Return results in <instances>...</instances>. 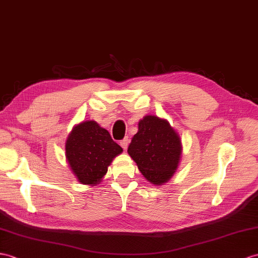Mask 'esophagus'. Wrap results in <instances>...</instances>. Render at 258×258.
Here are the masks:
<instances>
[{
  "label": "esophagus",
  "mask_w": 258,
  "mask_h": 258,
  "mask_svg": "<svg viewBox=\"0 0 258 258\" xmlns=\"http://www.w3.org/2000/svg\"><path fill=\"white\" fill-rule=\"evenodd\" d=\"M120 146H121V148L123 150H127L128 149V146H129V138L128 137H125L123 140L120 141Z\"/></svg>",
  "instance_id": "esophagus-1"
}]
</instances>
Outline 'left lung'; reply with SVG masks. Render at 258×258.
Listing matches in <instances>:
<instances>
[{"label":"left lung","mask_w":258,"mask_h":258,"mask_svg":"<svg viewBox=\"0 0 258 258\" xmlns=\"http://www.w3.org/2000/svg\"><path fill=\"white\" fill-rule=\"evenodd\" d=\"M128 153L150 183L163 185L179 164L180 138L165 119L149 115L139 121Z\"/></svg>","instance_id":"left-lung-1"}]
</instances>
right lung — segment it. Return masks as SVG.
Segmentation results:
<instances>
[{
    "label": "right lung",
    "mask_w": 258,
    "mask_h": 258,
    "mask_svg": "<svg viewBox=\"0 0 258 258\" xmlns=\"http://www.w3.org/2000/svg\"><path fill=\"white\" fill-rule=\"evenodd\" d=\"M122 148L109 133L94 120L75 125L66 142V158L81 184L94 186L107 173L108 166Z\"/></svg>",
    "instance_id": "add662e5"
}]
</instances>
